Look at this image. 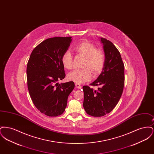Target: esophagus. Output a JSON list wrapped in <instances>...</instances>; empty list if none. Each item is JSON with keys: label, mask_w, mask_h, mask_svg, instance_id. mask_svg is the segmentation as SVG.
Instances as JSON below:
<instances>
[{"label": "esophagus", "mask_w": 154, "mask_h": 154, "mask_svg": "<svg viewBox=\"0 0 154 154\" xmlns=\"http://www.w3.org/2000/svg\"><path fill=\"white\" fill-rule=\"evenodd\" d=\"M75 87L78 88V89H81V88H82V87L81 86L80 84H79L75 83Z\"/></svg>", "instance_id": "esophagus-1"}]
</instances>
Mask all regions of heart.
<instances>
[{"mask_svg": "<svg viewBox=\"0 0 154 154\" xmlns=\"http://www.w3.org/2000/svg\"><path fill=\"white\" fill-rule=\"evenodd\" d=\"M75 51L81 55L85 57L84 67L82 70H74L67 75L68 80L77 84H82L90 80L92 72L95 75L102 71L105 65L106 56L100 50H97L95 45L88 42H82L77 45ZM62 65L67 69L72 67V56L69 51L65 52L61 58Z\"/></svg>", "mask_w": 154, "mask_h": 154, "instance_id": "obj_1", "label": "heart"}]
</instances>
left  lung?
<instances>
[{
  "label": "left lung",
  "instance_id": "left-lung-1",
  "mask_svg": "<svg viewBox=\"0 0 154 154\" xmlns=\"http://www.w3.org/2000/svg\"><path fill=\"white\" fill-rule=\"evenodd\" d=\"M100 41L106 56L105 65L97 79L91 84L100 87L97 91L89 86L82 87L84 110L93 117H102L113 110L124 86V64L119 52L109 40L101 37Z\"/></svg>",
  "mask_w": 154,
  "mask_h": 154
}]
</instances>
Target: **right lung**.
<instances>
[{"instance_id":"right-lung-1","label":"right lung","mask_w":154,"mask_h":154,"mask_svg":"<svg viewBox=\"0 0 154 154\" xmlns=\"http://www.w3.org/2000/svg\"><path fill=\"white\" fill-rule=\"evenodd\" d=\"M72 37L47 38L32 51L26 68L28 88L32 102L42 113L57 117L63 113L73 81L59 84L65 77L61 58Z\"/></svg>"}]
</instances>
